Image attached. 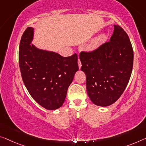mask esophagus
Returning <instances> with one entry per match:
<instances>
[{
	"mask_svg": "<svg viewBox=\"0 0 146 146\" xmlns=\"http://www.w3.org/2000/svg\"><path fill=\"white\" fill-rule=\"evenodd\" d=\"M78 65H79V68L80 69V67H81V62H80V60L79 59H78Z\"/></svg>",
	"mask_w": 146,
	"mask_h": 146,
	"instance_id": "34e87169",
	"label": "esophagus"
}]
</instances>
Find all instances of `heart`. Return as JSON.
<instances>
[{
    "label": "heart",
    "mask_w": 146,
    "mask_h": 146,
    "mask_svg": "<svg viewBox=\"0 0 146 146\" xmlns=\"http://www.w3.org/2000/svg\"><path fill=\"white\" fill-rule=\"evenodd\" d=\"M105 38H106L105 35H100L98 37H97L92 42V44H91L90 46V50H94V49H96V48L98 47L100 45L101 43L103 42L104 39H105Z\"/></svg>",
    "instance_id": "1"
}]
</instances>
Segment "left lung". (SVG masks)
Listing matches in <instances>:
<instances>
[{
  "mask_svg": "<svg viewBox=\"0 0 146 146\" xmlns=\"http://www.w3.org/2000/svg\"><path fill=\"white\" fill-rule=\"evenodd\" d=\"M79 58L90 100L102 107L115 103L129 83L133 67V49L127 33L115 25L110 41L92 52H81Z\"/></svg>",
  "mask_w": 146,
  "mask_h": 146,
  "instance_id": "8db88e82",
  "label": "left lung"
}]
</instances>
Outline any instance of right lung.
<instances>
[{
  "mask_svg": "<svg viewBox=\"0 0 146 146\" xmlns=\"http://www.w3.org/2000/svg\"><path fill=\"white\" fill-rule=\"evenodd\" d=\"M34 29L27 27L21 36L19 65L23 81L33 98L46 110L63 105L68 87L79 70L77 55L63 57L31 44Z\"/></svg>",
  "mask_w": 146,
  "mask_h": 146,
  "instance_id": "add662e5",
  "label": "right lung"
}]
</instances>
